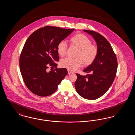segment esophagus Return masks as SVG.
I'll return each instance as SVG.
<instances>
[{
  "label": "esophagus",
  "instance_id": "1",
  "mask_svg": "<svg viewBox=\"0 0 135 135\" xmlns=\"http://www.w3.org/2000/svg\"><path fill=\"white\" fill-rule=\"evenodd\" d=\"M68 74H70V73H73V72L72 71H71L70 70H69V69H68Z\"/></svg>",
  "mask_w": 135,
  "mask_h": 135
}]
</instances>
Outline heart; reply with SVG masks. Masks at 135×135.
<instances>
[{"mask_svg":"<svg viewBox=\"0 0 135 135\" xmlns=\"http://www.w3.org/2000/svg\"><path fill=\"white\" fill-rule=\"evenodd\" d=\"M69 41L71 45H74L77 48L75 57L77 58H66L61 61L62 67L71 70H75L80 67L83 63L85 66H89L95 60L98 53L96 46L91 44V41L86 36L81 33H76L70 37ZM58 54L62 57L66 55L67 45L65 41H60L57 45Z\"/></svg>","mask_w":135,"mask_h":135,"instance_id":"heart-1","label":"heart"}]
</instances>
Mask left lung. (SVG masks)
Returning <instances> with one entry per match:
<instances>
[{
    "mask_svg": "<svg viewBox=\"0 0 135 135\" xmlns=\"http://www.w3.org/2000/svg\"><path fill=\"white\" fill-rule=\"evenodd\" d=\"M84 31L95 39L98 53L94 62L84 70L91 74L83 76L77 73L75 86L80 96L93 100L102 96L112 85L116 74L117 61L111 45L103 35L94 31Z\"/></svg>",
    "mask_w": 135,
    "mask_h": 135,
    "instance_id": "8db88e82",
    "label": "left lung"
}]
</instances>
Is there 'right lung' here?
Wrapping results in <instances>:
<instances>
[{
    "mask_svg": "<svg viewBox=\"0 0 135 135\" xmlns=\"http://www.w3.org/2000/svg\"><path fill=\"white\" fill-rule=\"evenodd\" d=\"M74 30L46 26L33 32L27 39L20 57V71L24 82L32 93L46 97L54 93L68 73L57 68L58 43ZM49 66L55 69L49 72Z\"/></svg>",
    "mask_w": 135,
    "mask_h": 135,
    "instance_id": "right-lung-1",
    "label": "right lung"
}]
</instances>
